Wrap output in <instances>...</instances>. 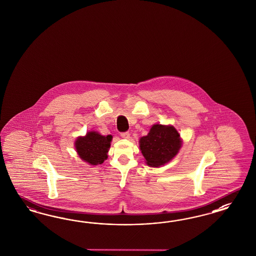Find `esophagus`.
I'll return each instance as SVG.
<instances>
[{
    "label": "esophagus",
    "instance_id": "1",
    "mask_svg": "<svg viewBox=\"0 0 256 256\" xmlns=\"http://www.w3.org/2000/svg\"><path fill=\"white\" fill-rule=\"evenodd\" d=\"M121 137L124 138V139H130V132H122L121 133Z\"/></svg>",
    "mask_w": 256,
    "mask_h": 256
}]
</instances>
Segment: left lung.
I'll list each match as a JSON object with an SVG mask.
<instances>
[{"label": "left lung", "mask_w": 256, "mask_h": 256, "mask_svg": "<svg viewBox=\"0 0 256 256\" xmlns=\"http://www.w3.org/2000/svg\"><path fill=\"white\" fill-rule=\"evenodd\" d=\"M181 148L180 134L172 126L154 124L146 136L140 139V148L146 163L160 167L169 162Z\"/></svg>", "instance_id": "8db88e82"}]
</instances>
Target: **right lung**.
Here are the masks:
<instances>
[{
  "instance_id": "add662e5",
  "label": "right lung",
  "mask_w": 256,
  "mask_h": 256,
  "mask_svg": "<svg viewBox=\"0 0 256 256\" xmlns=\"http://www.w3.org/2000/svg\"><path fill=\"white\" fill-rule=\"evenodd\" d=\"M112 138V135L102 136L98 132H88L84 137L76 140L75 148L82 160L91 165H98L107 160Z\"/></svg>"
}]
</instances>
